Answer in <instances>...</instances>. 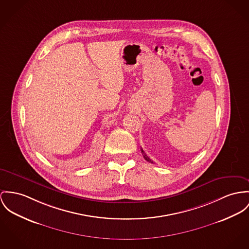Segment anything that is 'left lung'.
Returning a JSON list of instances; mask_svg holds the SVG:
<instances>
[{
	"instance_id": "1",
	"label": "left lung",
	"mask_w": 249,
	"mask_h": 249,
	"mask_svg": "<svg viewBox=\"0 0 249 249\" xmlns=\"http://www.w3.org/2000/svg\"><path fill=\"white\" fill-rule=\"evenodd\" d=\"M140 150H141V153H142V155H143V157H144V159H146V160H147V161H148V162H151V163H153V160H151V159H150V158H149V156H148V155H147V154H146V153H145V152H144V151H143V149H142V148H141V149H140Z\"/></svg>"
}]
</instances>
